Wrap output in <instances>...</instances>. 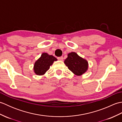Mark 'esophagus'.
Listing matches in <instances>:
<instances>
[{
	"label": "esophagus",
	"instance_id": "esophagus-1",
	"mask_svg": "<svg viewBox=\"0 0 122 122\" xmlns=\"http://www.w3.org/2000/svg\"><path fill=\"white\" fill-rule=\"evenodd\" d=\"M58 59L59 60H60V61H62L63 60V56H60V57H58Z\"/></svg>",
	"mask_w": 122,
	"mask_h": 122
}]
</instances>
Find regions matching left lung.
Listing matches in <instances>:
<instances>
[{
    "label": "left lung",
    "instance_id": "8db88e82",
    "mask_svg": "<svg viewBox=\"0 0 122 122\" xmlns=\"http://www.w3.org/2000/svg\"><path fill=\"white\" fill-rule=\"evenodd\" d=\"M64 63L70 70L77 76H81L85 73L88 68L87 62L75 52L68 54Z\"/></svg>",
    "mask_w": 122,
    "mask_h": 122
}]
</instances>
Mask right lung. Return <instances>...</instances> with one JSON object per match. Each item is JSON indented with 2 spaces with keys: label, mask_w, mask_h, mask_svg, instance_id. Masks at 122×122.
Instances as JSON below:
<instances>
[{
  "label": "right lung",
  "mask_w": 122,
  "mask_h": 122,
  "mask_svg": "<svg viewBox=\"0 0 122 122\" xmlns=\"http://www.w3.org/2000/svg\"><path fill=\"white\" fill-rule=\"evenodd\" d=\"M57 59L53 56L43 53L40 58L36 62L34 65V71L37 75H43L50 68L54 61Z\"/></svg>",
  "instance_id": "1"
}]
</instances>
